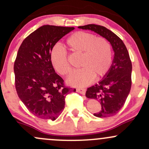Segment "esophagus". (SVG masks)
Segmentation results:
<instances>
[{
	"mask_svg": "<svg viewBox=\"0 0 149 149\" xmlns=\"http://www.w3.org/2000/svg\"><path fill=\"white\" fill-rule=\"evenodd\" d=\"M76 92H78V93L82 94V95H85L86 90H85V89H84V88H77Z\"/></svg>",
	"mask_w": 149,
	"mask_h": 149,
	"instance_id": "1",
	"label": "esophagus"
}]
</instances>
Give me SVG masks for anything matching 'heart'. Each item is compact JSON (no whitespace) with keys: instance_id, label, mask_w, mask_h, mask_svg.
Listing matches in <instances>:
<instances>
[{"instance_id":"1","label":"heart","mask_w":149,"mask_h":149,"mask_svg":"<svg viewBox=\"0 0 149 149\" xmlns=\"http://www.w3.org/2000/svg\"><path fill=\"white\" fill-rule=\"evenodd\" d=\"M66 45L73 54H80L79 66L81 69L71 73L67 83L78 88L90 84L95 76H104L111 68L113 60L112 47L104 37L92 33L77 31L66 40ZM52 64L58 73L66 76L71 71L66 52L60 47H54L50 54Z\"/></svg>"}]
</instances>
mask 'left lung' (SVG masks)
Listing matches in <instances>:
<instances>
[{
    "label": "left lung",
    "mask_w": 149,
    "mask_h": 149,
    "mask_svg": "<svg viewBox=\"0 0 149 149\" xmlns=\"http://www.w3.org/2000/svg\"><path fill=\"white\" fill-rule=\"evenodd\" d=\"M79 29L91 30L107 38L114 52L111 68L103 79L88 88L86 96L100 101L102 109L94 116L107 118L116 115L123 107L132 85V62L124 42L111 31L100 25L88 24Z\"/></svg>",
    "instance_id": "obj_1"
}]
</instances>
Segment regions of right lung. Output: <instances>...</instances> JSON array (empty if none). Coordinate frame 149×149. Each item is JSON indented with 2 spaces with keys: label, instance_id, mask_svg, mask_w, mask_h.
<instances>
[{
  "label": "right lung",
  "instance_id": "obj_1",
  "mask_svg": "<svg viewBox=\"0 0 149 149\" xmlns=\"http://www.w3.org/2000/svg\"><path fill=\"white\" fill-rule=\"evenodd\" d=\"M74 27L44 25L28 36L14 64L15 88L28 110L38 118L54 120L64 109L65 97L76 92L64 85L50 59L53 47Z\"/></svg>",
  "mask_w": 149,
  "mask_h": 149
}]
</instances>
